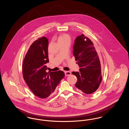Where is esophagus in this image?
Masks as SVG:
<instances>
[{"label": "esophagus", "instance_id": "34e87169", "mask_svg": "<svg viewBox=\"0 0 129 129\" xmlns=\"http://www.w3.org/2000/svg\"><path fill=\"white\" fill-rule=\"evenodd\" d=\"M65 75L67 76L70 75L71 74V73L70 72H69V71H65Z\"/></svg>", "mask_w": 129, "mask_h": 129}]
</instances>
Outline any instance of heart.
I'll return each mask as SVG.
<instances>
[{
    "mask_svg": "<svg viewBox=\"0 0 129 129\" xmlns=\"http://www.w3.org/2000/svg\"><path fill=\"white\" fill-rule=\"evenodd\" d=\"M71 38L70 36L66 33H63L60 35L58 38V43H64V42H71Z\"/></svg>",
    "mask_w": 129,
    "mask_h": 129,
    "instance_id": "1",
    "label": "heart"
}]
</instances>
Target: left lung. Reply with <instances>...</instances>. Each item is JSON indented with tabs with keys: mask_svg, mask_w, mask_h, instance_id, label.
<instances>
[{
	"mask_svg": "<svg viewBox=\"0 0 129 129\" xmlns=\"http://www.w3.org/2000/svg\"><path fill=\"white\" fill-rule=\"evenodd\" d=\"M73 49L76 63L80 67L79 72L72 73L77 78L75 86L80 92L91 94L98 88L102 79L98 54L91 41L84 34L75 39Z\"/></svg>",
	"mask_w": 129,
	"mask_h": 129,
	"instance_id": "left-lung-1",
	"label": "left lung"
}]
</instances>
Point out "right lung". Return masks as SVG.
I'll list each match as a JSON object with an SVG mask.
<instances>
[{
	"label": "right lung",
	"mask_w": 129,
	"mask_h": 129,
	"mask_svg": "<svg viewBox=\"0 0 129 129\" xmlns=\"http://www.w3.org/2000/svg\"><path fill=\"white\" fill-rule=\"evenodd\" d=\"M48 40L45 37L38 39L31 45L23 63V77L29 88L37 97L46 98L54 92L64 78L61 71L49 72L46 65L49 62Z\"/></svg>",
	"instance_id": "add662e5"
}]
</instances>
